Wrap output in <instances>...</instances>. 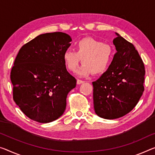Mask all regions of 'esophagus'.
<instances>
[{"mask_svg":"<svg viewBox=\"0 0 155 155\" xmlns=\"http://www.w3.org/2000/svg\"><path fill=\"white\" fill-rule=\"evenodd\" d=\"M84 82H84V81H83V80H77V84H82V83H84Z\"/></svg>","mask_w":155,"mask_h":155,"instance_id":"34e87169","label":"esophagus"}]
</instances>
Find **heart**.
<instances>
[{
    "mask_svg": "<svg viewBox=\"0 0 155 155\" xmlns=\"http://www.w3.org/2000/svg\"><path fill=\"white\" fill-rule=\"evenodd\" d=\"M75 52L66 50L63 60L67 69L75 72L82 60V65L78 73L87 75L101 74L108 69L113 58V49L109 44L92 38H85L75 44Z\"/></svg>",
    "mask_w": 155,
    "mask_h": 155,
    "instance_id": "b5f03b06",
    "label": "heart"
}]
</instances>
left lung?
<instances>
[{"label":"left lung","mask_w":155,"mask_h":155,"mask_svg":"<svg viewBox=\"0 0 155 155\" xmlns=\"http://www.w3.org/2000/svg\"><path fill=\"white\" fill-rule=\"evenodd\" d=\"M113 43L116 53L108 69L93 82L95 112L115 119L134 108L144 91V64L132 44L118 33Z\"/></svg>","instance_id":"left-lung-1"}]
</instances>
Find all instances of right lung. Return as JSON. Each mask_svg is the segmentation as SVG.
<instances>
[{"mask_svg":"<svg viewBox=\"0 0 155 155\" xmlns=\"http://www.w3.org/2000/svg\"><path fill=\"white\" fill-rule=\"evenodd\" d=\"M71 41L66 33H46L18 51L10 73L13 99L33 120L52 122L65 111L67 95L76 86L63 60Z\"/></svg>","mask_w":155,"mask_h":155,"instance_id":"right-lung-1","label":"right lung"}]
</instances>
